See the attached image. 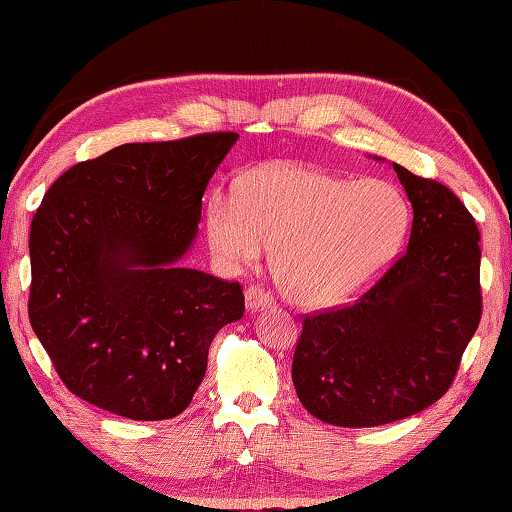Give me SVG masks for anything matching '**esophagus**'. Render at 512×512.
<instances>
[{
	"label": "esophagus",
	"instance_id": "34e87169",
	"mask_svg": "<svg viewBox=\"0 0 512 512\" xmlns=\"http://www.w3.org/2000/svg\"><path fill=\"white\" fill-rule=\"evenodd\" d=\"M245 306L249 312H261V310L272 308L274 299L267 290L258 288V285H251V288L245 290Z\"/></svg>",
	"mask_w": 512,
	"mask_h": 512
}]
</instances>
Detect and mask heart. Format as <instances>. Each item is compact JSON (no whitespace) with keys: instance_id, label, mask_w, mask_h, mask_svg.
Instances as JSON below:
<instances>
[{"instance_id":"heart-1","label":"heart","mask_w":512,"mask_h":512,"mask_svg":"<svg viewBox=\"0 0 512 512\" xmlns=\"http://www.w3.org/2000/svg\"><path fill=\"white\" fill-rule=\"evenodd\" d=\"M407 229L409 206L396 186L306 164L265 166L242 182L240 197L213 193L206 204L213 254L251 267L274 249V281L303 308L360 297L387 272Z\"/></svg>"}]
</instances>
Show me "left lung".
<instances>
[{
  "label": "left lung",
  "instance_id": "1",
  "mask_svg": "<svg viewBox=\"0 0 512 512\" xmlns=\"http://www.w3.org/2000/svg\"><path fill=\"white\" fill-rule=\"evenodd\" d=\"M391 166L414 211L407 251L355 306L303 319L294 351L301 405L328 425H387L434 405L481 319L477 222L447 186Z\"/></svg>",
  "mask_w": 512,
  "mask_h": 512
}]
</instances>
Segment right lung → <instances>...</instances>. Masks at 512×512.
<instances>
[{"instance_id": "obj_1", "label": "right lung", "mask_w": 512, "mask_h": 512, "mask_svg": "<svg viewBox=\"0 0 512 512\" xmlns=\"http://www.w3.org/2000/svg\"><path fill=\"white\" fill-rule=\"evenodd\" d=\"M236 132L123 143L80 161L31 222L29 319L71 393L132 420L191 405L238 283L182 267Z\"/></svg>"}]
</instances>
